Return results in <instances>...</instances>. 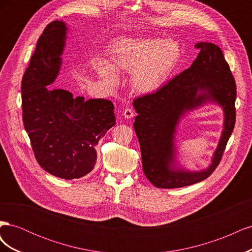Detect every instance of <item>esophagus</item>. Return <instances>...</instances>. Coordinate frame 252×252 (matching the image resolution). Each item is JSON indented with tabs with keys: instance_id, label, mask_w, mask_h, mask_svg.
Here are the masks:
<instances>
[{
	"instance_id": "obj_1",
	"label": "esophagus",
	"mask_w": 252,
	"mask_h": 252,
	"mask_svg": "<svg viewBox=\"0 0 252 252\" xmlns=\"http://www.w3.org/2000/svg\"><path fill=\"white\" fill-rule=\"evenodd\" d=\"M123 117L125 119H131L134 117V113H133V110L130 109V108H126L124 111H123Z\"/></svg>"
}]
</instances>
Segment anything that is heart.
<instances>
[{
  "label": "heart",
  "mask_w": 252,
  "mask_h": 252,
  "mask_svg": "<svg viewBox=\"0 0 252 252\" xmlns=\"http://www.w3.org/2000/svg\"><path fill=\"white\" fill-rule=\"evenodd\" d=\"M112 64L101 61L97 72L110 82L118 81L119 70L131 73L132 85L143 94L155 93L170 78L181 59L180 44L172 39L126 37L110 48Z\"/></svg>",
  "instance_id": "obj_1"
}]
</instances>
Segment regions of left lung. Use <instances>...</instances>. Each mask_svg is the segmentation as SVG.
<instances>
[{"instance_id":"8db88e82","label":"left lung","mask_w":252,"mask_h":252,"mask_svg":"<svg viewBox=\"0 0 252 252\" xmlns=\"http://www.w3.org/2000/svg\"><path fill=\"white\" fill-rule=\"evenodd\" d=\"M196 46L201 51L188 69L156 93L133 101L143 171L158 188L185 187L207 179L222 158L234 128L236 87L229 65L216 44L199 42ZM209 102L218 103L224 113L218 147L207 169L187 171L176 159V129L188 112Z\"/></svg>"}]
</instances>
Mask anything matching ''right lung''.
I'll use <instances>...</instances> for the list:
<instances>
[{
    "instance_id": "add662e5",
    "label": "right lung",
    "mask_w": 252,
    "mask_h": 252,
    "mask_svg": "<svg viewBox=\"0 0 252 252\" xmlns=\"http://www.w3.org/2000/svg\"><path fill=\"white\" fill-rule=\"evenodd\" d=\"M68 28L53 21L41 34L22 80L23 122L37 163L55 177L79 179L94 169L95 146L116 125L113 104L73 97L50 86L62 67Z\"/></svg>"
}]
</instances>
